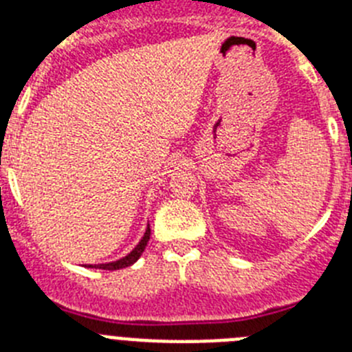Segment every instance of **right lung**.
I'll list each match as a JSON object with an SVG mask.
<instances>
[{"mask_svg": "<svg viewBox=\"0 0 352 352\" xmlns=\"http://www.w3.org/2000/svg\"><path fill=\"white\" fill-rule=\"evenodd\" d=\"M149 234H151V231H149V226L148 229H146L144 236H142V239L139 241V245L135 248H133L132 252H130L129 256H125L123 259L120 261H114V263H107V264H89L88 268H98V270H109V272H113V270H121V268H126V266H130V264H133L135 261L141 257V254L144 252L146 245H148L149 241Z\"/></svg>", "mask_w": 352, "mask_h": 352, "instance_id": "add662e5", "label": "right lung"}]
</instances>
